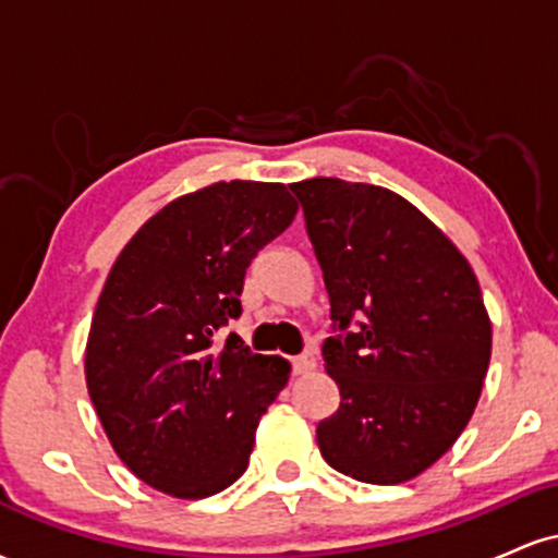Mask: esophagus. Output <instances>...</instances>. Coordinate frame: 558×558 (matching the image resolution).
<instances>
[{
    "label": "esophagus",
    "instance_id": "34e87169",
    "mask_svg": "<svg viewBox=\"0 0 558 558\" xmlns=\"http://www.w3.org/2000/svg\"><path fill=\"white\" fill-rule=\"evenodd\" d=\"M317 367V360L312 351H304V354L293 356V375H306Z\"/></svg>",
    "mask_w": 558,
    "mask_h": 558
}]
</instances>
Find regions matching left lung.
<instances>
[{
    "label": "left lung",
    "mask_w": 558,
    "mask_h": 558,
    "mask_svg": "<svg viewBox=\"0 0 558 558\" xmlns=\"http://www.w3.org/2000/svg\"><path fill=\"white\" fill-rule=\"evenodd\" d=\"M291 191L341 330L323 343L341 407L317 425L319 451L360 483H407L477 407L493 341L483 291L444 230L393 191L341 178Z\"/></svg>",
    "instance_id": "left-lung-1"
}]
</instances>
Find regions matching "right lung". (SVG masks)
Here are the masks:
<instances>
[{
    "label": "right lung",
    "mask_w": 558,
    "mask_h": 558,
    "mask_svg": "<svg viewBox=\"0 0 558 558\" xmlns=\"http://www.w3.org/2000/svg\"><path fill=\"white\" fill-rule=\"evenodd\" d=\"M283 183L220 181L172 198L114 259L86 343V386L123 464L175 498H207L248 466L283 356L213 332L241 315L246 267L291 226Z\"/></svg>",
    "instance_id": "right-lung-1"
}]
</instances>
